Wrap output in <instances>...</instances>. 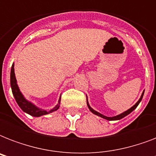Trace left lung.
<instances>
[{
  "label": "left lung",
  "mask_w": 156,
  "mask_h": 156,
  "mask_svg": "<svg viewBox=\"0 0 156 156\" xmlns=\"http://www.w3.org/2000/svg\"><path fill=\"white\" fill-rule=\"evenodd\" d=\"M143 94H144V91H143V95H142L141 98H140V99H139V100H138V102L136 103V104H134V105H133V107H132V108H130L129 109V110H127V111L124 112L123 113L120 114V115H117V116H112V117H108V116H104V115H102V114H100V112H98L95 111L94 109L91 108H90V105H89V104H88V102H87V106H88V108H89V109H90V111L92 113L95 114V115H97V116H100V117H102V118L106 119V120H108V121H116V120H120V119L123 118V117H125V116H127L128 114L130 113L131 112H133V110H134V109H135L136 108L138 107V104H139V103L141 102V100H142V99H143Z\"/></svg>",
  "instance_id": "8db88e82"
}]
</instances>
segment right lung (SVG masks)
Wrapping results in <instances>:
<instances>
[{
    "instance_id": "obj_1",
    "label": "right lung",
    "mask_w": 156,
    "mask_h": 156,
    "mask_svg": "<svg viewBox=\"0 0 156 156\" xmlns=\"http://www.w3.org/2000/svg\"><path fill=\"white\" fill-rule=\"evenodd\" d=\"M10 85H11V89H12V92L13 95L15 98V100L17 104H18V106L20 107L22 110L23 112H25L27 113L30 114V116H40L43 115H46V114L51 113L52 112L56 111L60 107V101L61 99L59 100V104L56 105L55 108L49 110V111H45V110H42L36 108V107L25 100V98L23 97V95H22V93L20 92V90L18 89V87L17 85V82H16L15 78V74H14V69H13V64L12 65V68H11V72H10Z\"/></svg>"
}]
</instances>
